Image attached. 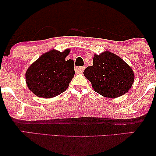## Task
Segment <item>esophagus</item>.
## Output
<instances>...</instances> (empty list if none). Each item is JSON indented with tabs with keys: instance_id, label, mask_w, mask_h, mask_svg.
<instances>
[{
	"instance_id": "esophagus-1",
	"label": "esophagus",
	"mask_w": 156,
	"mask_h": 156,
	"mask_svg": "<svg viewBox=\"0 0 156 156\" xmlns=\"http://www.w3.org/2000/svg\"><path fill=\"white\" fill-rule=\"evenodd\" d=\"M85 69V67H76L75 68V71L76 73H82Z\"/></svg>"
}]
</instances>
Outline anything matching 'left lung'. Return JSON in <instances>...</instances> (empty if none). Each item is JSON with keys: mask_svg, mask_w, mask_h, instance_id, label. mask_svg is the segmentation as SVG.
I'll use <instances>...</instances> for the list:
<instances>
[{"mask_svg": "<svg viewBox=\"0 0 156 156\" xmlns=\"http://www.w3.org/2000/svg\"><path fill=\"white\" fill-rule=\"evenodd\" d=\"M84 74L96 92L108 98L123 95L134 82L131 68L121 57L108 51L94 55L93 65L87 67Z\"/></svg>", "mask_w": 156, "mask_h": 156, "instance_id": "8db88e82", "label": "left lung"}]
</instances>
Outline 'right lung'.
<instances>
[{
    "label": "right lung",
    "mask_w": 156,
    "mask_h": 156,
    "mask_svg": "<svg viewBox=\"0 0 156 156\" xmlns=\"http://www.w3.org/2000/svg\"><path fill=\"white\" fill-rule=\"evenodd\" d=\"M69 52V50L62 52L50 51L32 64L25 74L30 90L37 97L46 99L64 92L75 73L73 59H65Z\"/></svg>",
    "instance_id": "1"
}]
</instances>
